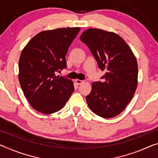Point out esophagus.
Returning <instances> with one entry per match:
<instances>
[{"instance_id": "34e87169", "label": "esophagus", "mask_w": 158, "mask_h": 158, "mask_svg": "<svg viewBox=\"0 0 158 158\" xmlns=\"http://www.w3.org/2000/svg\"><path fill=\"white\" fill-rule=\"evenodd\" d=\"M83 82H84L83 81H81V80H79V79L76 80V82L77 85H81V84H82Z\"/></svg>"}]
</instances>
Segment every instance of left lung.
Masks as SVG:
<instances>
[{"instance_id": "1", "label": "left lung", "mask_w": 158, "mask_h": 158, "mask_svg": "<svg viewBox=\"0 0 158 158\" xmlns=\"http://www.w3.org/2000/svg\"><path fill=\"white\" fill-rule=\"evenodd\" d=\"M81 40L85 44L106 71L102 82H94L86 96L89 107L95 114L108 118L122 111L133 98L138 85V64L124 40L116 34L99 29H88Z\"/></svg>"}]
</instances>
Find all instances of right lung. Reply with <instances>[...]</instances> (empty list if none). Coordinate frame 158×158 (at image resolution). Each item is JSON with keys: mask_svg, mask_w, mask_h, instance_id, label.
I'll list each match as a JSON object with an SVG mask.
<instances>
[{"mask_svg": "<svg viewBox=\"0 0 158 158\" xmlns=\"http://www.w3.org/2000/svg\"><path fill=\"white\" fill-rule=\"evenodd\" d=\"M80 27L43 31L27 43L19 60V81L35 110L52 114L64 107L74 91L73 82L56 72L66 69V55Z\"/></svg>", "mask_w": 158, "mask_h": 158, "instance_id": "obj_1", "label": "right lung"}]
</instances>
